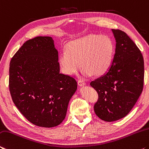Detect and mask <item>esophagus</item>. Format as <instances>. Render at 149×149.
<instances>
[{
	"label": "esophagus",
	"instance_id": "1",
	"mask_svg": "<svg viewBox=\"0 0 149 149\" xmlns=\"http://www.w3.org/2000/svg\"><path fill=\"white\" fill-rule=\"evenodd\" d=\"M78 84H79V86H84L86 85V82H85L84 81H83V80H78Z\"/></svg>",
	"mask_w": 149,
	"mask_h": 149
}]
</instances>
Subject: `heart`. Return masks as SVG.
<instances>
[{"label":"heart","mask_w":149,"mask_h":149,"mask_svg":"<svg viewBox=\"0 0 149 149\" xmlns=\"http://www.w3.org/2000/svg\"><path fill=\"white\" fill-rule=\"evenodd\" d=\"M113 52L110 39L104 36L88 35L69 43L66 50L59 55V65L67 75L75 74L82 66L83 77L100 76L110 68Z\"/></svg>","instance_id":"1"}]
</instances>
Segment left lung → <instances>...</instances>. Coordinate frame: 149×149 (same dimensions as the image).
Masks as SVG:
<instances>
[{"instance_id":"obj_1","label":"left lung","mask_w":149,"mask_h":149,"mask_svg":"<svg viewBox=\"0 0 149 149\" xmlns=\"http://www.w3.org/2000/svg\"><path fill=\"white\" fill-rule=\"evenodd\" d=\"M111 31L116 44L111 67L91 82L99 96L95 113L108 122L130 113L142 93L144 81V60L139 49L124 31Z\"/></svg>"}]
</instances>
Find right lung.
Wrapping results in <instances>:
<instances>
[{
    "instance_id": "right-lung-1",
    "label": "right lung",
    "mask_w": 149,
    "mask_h": 149,
    "mask_svg": "<svg viewBox=\"0 0 149 149\" xmlns=\"http://www.w3.org/2000/svg\"><path fill=\"white\" fill-rule=\"evenodd\" d=\"M58 61L53 38L38 36L26 41L10 63L13 102L30 122L42 127L63 122L77 89L74 78L60 73Z\"/></svg>"
}]
</instances>
